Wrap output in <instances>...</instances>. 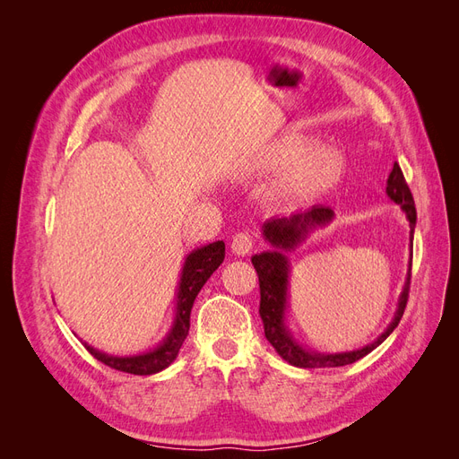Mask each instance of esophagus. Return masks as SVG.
<instances>
[{
	"label": "esophagus",
	"instance_id": "34e87169",
	"mask_svg": "<svg viewBox=\"0 0 459 459\" xmlns=\"http://www.w3.org/2000/svg\"><path fill=\"white\" fill-rule=\"evenodd\" d=\"M253 245H255V233L253 231L245 230V231L235 233L231 238V251L235 255H239V256L248 255V251H251Z\"/></svg>",
	"mask_w": 459,
	"mask_h": 459
}]
</instances>
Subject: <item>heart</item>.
<instances>
[{
	"mask_svg": "<svg viewBox=\"0 0 459 459\" xmlns=\"http://www.w3.org/2000/svg\"><path fill=\"white\" fill-rule=\"evenodd\" d=\"M308 137L287 134L270 143L260 159V174H277L290 169L277 182V195L289 203H312L337 187L344 174V160L333 147H317Z\"/></svg>",
	"mask_w": 459,
	"mask_h": 459,
	"instance_id": "heart-1",
	"label": "heart"
}]
</instances>
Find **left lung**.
Here are the masks:
<instances>
[{
    "instance_id": "obj_1",
    "label": "left lung",
    "mask_w": 459,
    "mask_h": 459,
    "mask_svg": "<svg viewBox=\"0 0 459 459\" xmlns=\"http://www.w3.org/2000/svg\"><path fill=\"white\" fill-rule=\"evenodd\" d=\"M386 195L393 203L400 204L402 211L406 212L410 221V238L413 239L415 230V204L411 191L406 184L404 174H402L398 162H394L393 172L388 174L386 179ZM333 220V211L329 206H312L307 212H297L287 218H272L262 226V235L273 248L266 253L255 255L251 258L253 266L258 273L260 281V317L264 324V333L266 339L280 354L285 362L297 368H341L358 362L359 358L369 354L373 349L391 335L394 327L400 324L404 308L408 302L410 293V280H411V258L408 262V277L402 295L398 299V308L394 312L393 322L388 324L386 331L381 333V337L375 339L371 344H366L364 349L351 351V352H339V354H324L316 352L304 346L293 337L285 325V308H287V289H289V260L287 253L295 251V248L308 238V233L317 226H325Z\"/></svg>"
}]
</instances>
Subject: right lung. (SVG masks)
<instances>
[{"label": "right lung", "mask_w": 459, "mask_h": 459, "mask_svg": "<svg viewBox=\"0 0 459 459\" xmlns=\"http://www.w3.org/2000/svg\"><path fill=\"white\" fill-rule=\"evenodd\" d=\"M226 256V245L224 241H214L208 243L206 247L195 248V251L189 253L182 275H179V285H178V300H176V317L172 329L169 331L166 339L149 352L137 354V356H110L101 351L93 349L88 342H84L86 351L103 362L105 366L124 371V373H134V375H152L159 373L164 368H169L189 333V316L193 302H195L199 290L206 283L208 277H211Z\"/></svg>", "instance_id": "add662e5"}]
</instances>
